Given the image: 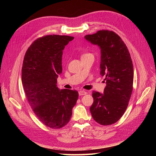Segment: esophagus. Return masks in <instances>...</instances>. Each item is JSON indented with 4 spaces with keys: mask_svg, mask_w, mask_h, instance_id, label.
<instances>
[{
    "mask_svg": "<svg viewBox=\"0 0 156 156\" xmlns=\"http://www.w3.org/2000/svg\"><path fill=\"white\" fill-rule=\"evenodd\" d=\"M78 94L80 96H82V95H84L87 94V92L84 91V90H80L78 92Z\"/></svg>",
    "mask_w": 156,
    "mask_h": 156,
    "instance_id": "34e87169",
    "label": "esophagus"
}]
</instances>
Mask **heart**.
I'll list each match as a JSON object with an SVG mask.
<instances>
[{
    "instance_id": "1",
    "label": "heart",
    "mask_w": 156,
    "mask_h": 156,
    "mask_svg": "<svg viewBox=\"0 0 156 156\" xmlns=\"http://www.w3.org/2000/svg\"><path fill=\"white\" fill-rule=\"evenodd\" d=\"M90 55V54H84L82 55V57H83V56H85V55Z\"/></svg>"
}]
</instances>
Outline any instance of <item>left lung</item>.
I'll use <instances>...</instances> for the list:
<instances>
[{"label": "left lung", "mask_w": 156, "mask_h": 156, "mask_svg": "<svg viewBox=\"0 0 156 156\" xmlns=\"http://www.w3.org/2000/svg\"><path fill=\"white\" fill-rule=\"evenodd\" d=\"M84 38L101 49V74L107 86L103 93L93 91L90 108L98 123L109 125L123 115L130 100L133 83V67L127 46L112 31L102 30Z\"/></svg>", "instance_id": "obj_1"}]
</instances>
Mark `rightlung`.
Listing matches in <instances>:
<instances>
[{"label":"right lung","mask_w":156,"mask_h":156,"mask_svg":"<svg viewBox=\"0 0 156 156\" xmlns=\"http://www.w3.org/2000/svg\"><path fill=\"white\" fill-rule=\"evenodd\" d=\"M74 39L67 35H46L35 41L26 52L22 82L29 103L41 122L59 129L69 122L78 98L76 90L59 89L63 50Z\"/></svg>","instance_id":"add662e5"}]
</instances>
